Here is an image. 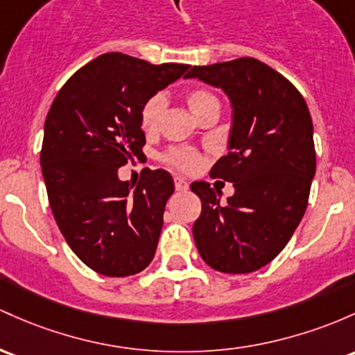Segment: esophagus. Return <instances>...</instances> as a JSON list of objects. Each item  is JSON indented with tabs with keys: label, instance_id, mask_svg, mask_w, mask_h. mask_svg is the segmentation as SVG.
<instances>
[{
	"label": "esophagus",
	"instance_id": "1",
	"mask_svg": "<svg viewBox=\"0 0 355 355\" xmlns=\"http://www.w3.org/2000/svg\"><path fill=\"white\" fill-rule=\"evenodd\" d=\"M175 189L178 192H185V190H189V182L182 177H175Z\"/></svg>",
	"mask_w": 355,
	"mask_h": 355
}]
</instances>
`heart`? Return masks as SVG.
I'll return each instance as SVG.
<instances>
[{
  "instance_id": "heart-1",
  "label": "heart",
  "mask_w": 355,
  "mask_h": 355,
  "mask_svg": "<svg viewBox=\"0 0 355 355\" xmlns=\"http://www.w3.org/2000/svg\"><path fill=\"white\" fill-rule=\"evenodd\" d=\"M210 103H219L216 99V96H212L207 91H192L187 94V104H189L190 111L193 114H198L205 106H209ZM163 109H165V97L162 94H157L146 101L145 106L141 107V114H139V121H141V128L145 131H153L158 126V121L162 118ZM166 162L170 165L177 166L180 170H193L200 163L197 153L189 150H171L166 153L165 157Z\"/></svg>"
}]
</instances>
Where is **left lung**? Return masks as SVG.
<instances>
[{"label": "left lung", "instance_id": "obj_1", "mask_svg": "<svg viewBox=\"0 0 355 355\" xmlns=\"http://www.w3.org/2000/svg\"><path fill=\"white\" fill-rule=\"evenodd\" d=\"M185 79L222 89L232 107L225 157L210 175L231 182L234 196L207 182L190 185L202 202L192 232L202 259L222 272H251L272 261L298 227L315 177L313 124L293 84L252 57L196 65Z\"/></svg>", "mask_w": 355, "mask_h": 355}]
</instances>
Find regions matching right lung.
Here are the masks:
<instances>
[{
  "mask_svg": "<svg viewBox=\"0 0 355 355\" xmlns=\"http://www.w3.org/2000/svg\"><path fill=\"white\" fill-rule=\"evenodd\" d=\"M189 67L104 53L70 77L46 114L40 165L50 209L70 249L99 275H136L153 259L173 178L145 170L135 185L118 168L141 155V107Z\"/></svg>",
  "mask_w": 355,
  "mask_h": 355,
  "instance_id": "obj_1",
  "label": "right lung"
}]
</instances>
